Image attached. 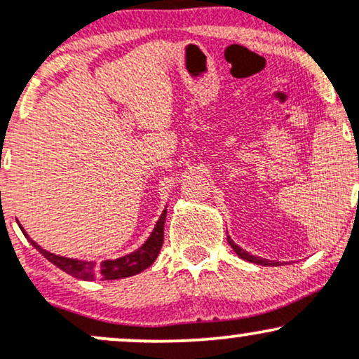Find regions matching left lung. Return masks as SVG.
Returning a JSON list of instances; mask_svg holds the SVG:
<instances>
[{"mask_svg":"<svg viewBox=\"0 0 359 359\" xmlns=\"http://www.w3.org/2000/svg\"><path fill=\"white\" fill-rule=\"evenodd\" d=\"M228 243L229 245H231V248L236 251V255L240 258H243V259H246V262H251V263H257V265H265V266H271V265H278L277 262H270V259H263V258H257V257H253V255H250L248 251H245L243 248H240V246L236 245V243H234L231 238L228 236Z\"/></svg>","mask_w":359,"mask_h":359,"instance_id":"obj_1","label":"left lung"}]
</instances>
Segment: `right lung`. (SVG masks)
Instances as JSON below:
<instances>
[{"instance_id":"add662e5","label":"right lung","mask_w":359,"mask_h":359,"mask_svg":"<svg viewBox=\"0 0 359 359\" xmlns=\"http://www.w3.org/2000/svg\"><path fill=\"white\" fill-rule=\"evenodd\" d=\"M165 217L167 209L162 212L158 222H156L154 233H151V236L148 238L142 248L126 255V257H121L118 259H106V262L101 263L57 257V255L48 253L47 250L40 248L34 240H30V238L27 236V233H25L23 229L22 231L25 236L28 238V241L34 245L35 250H39L48 262L53 263L55 266H59V269L64 270L65 273L81 280H89V282H93V280H118L131 277V275H137L140 271L147 270L148 266L155 262L163 245V226H165ZM20 228H22V226H20Z\"/></svg>"}]
</instances>
